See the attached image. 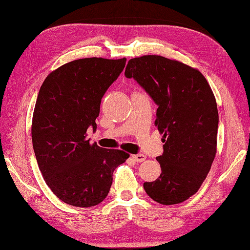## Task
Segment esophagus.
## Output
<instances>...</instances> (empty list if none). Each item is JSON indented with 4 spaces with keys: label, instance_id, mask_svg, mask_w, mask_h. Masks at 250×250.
<instances>
[{
    "label": "esophagus",
    "instance_id": "1",
    "mask_svg": "<svg viewBox=\"0 0 250 250\" xmlns=\"http://www.w3.org/2000/svg\"><path fill=\"white\" fill-rule=\"evenodd\" d=\"M132 159L135 162H143L146 159V156L144 154H135L132 156Z\"/></svg>",
    "mask_w": 250,
    "mask_h": 250
}]
</instances>
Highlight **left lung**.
<instances>
[{"mask_svg": "<svg viewBox=\"0 0 250 250\" xmlns=\"http://www.w3.org/2000/svg\"><path fill=\"white\" fill-rule=\"evenodd\" d=\"M125 75L158 106L155 125L164 134V153L156 158L161 173L144 189L160 204L185 201L200 188L216 153L219 113L210 86L199 70L158 55L131 59Z\"/></svg>", "mask_w": 250, "mask_h": 250, "instance_id": "obj_1", "label": "left lung"}]
</instances>
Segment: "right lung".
I'll list each match as a JSON object with an SVG mask.
<instances>
[{
  "instance_id": "right-lung-1",
  "label": "right lung",
  "mask_w": 250,
  "mask_h": 250,
  "mask_svg": "<svg viewBox=\"0 0 250 250\" xmlns=\"http://www.w3.org/2000/svg\"><path fill=\"white\" fill-rule=\"evenodd\" d=\"M125 61L74 60L52 71L41 86L32 116V146L47 185L65 203L91 208L102 202L114 169L129 156L85 139L86 129L97 128L102 97Z\"/></svg>"
}]
</instances>
